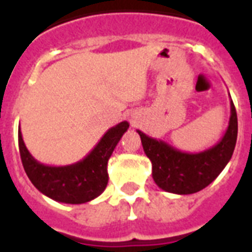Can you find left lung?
I'll list each match as a JSON object with an SVG mask.
<instances>
[{
    "label": "left lung",
    "mask_w": 252,
    "mask_h": 252,
    "mask_svg": "<svg viewBox=\"0 0 252 252\" xmlns=\"http://www.w3.org/2000/svg\"><path fill=\"white\" fill-rule=\"evenodd\" d=\"M137 133L146 157L152 162V175L158 187L176 195H189L209 186L230 161L238 134V119L231 100L230 119L225 134L216 145L199 153L180 152L141 130Z\"/></svg>",
    "instance_id": "obj_1"
}]
</instances>
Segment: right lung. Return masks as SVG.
Here are the masks:
<instances>
[{"label":"right lung","mask_w":252,"mask_h":252,"mask_svg":"<svg viewBox=\"0 0 252 252\" xmlns=\"http://www.w3.org/2000/svg\"><path fill=\"white\" fill-rule=\"evenodd\" d=\"M128 128V122L110 128L84 159L66 166H48L36 161L26 148L19 128V153L26 174L43 195L55 201L65 204L91 201L106 189L108 183L107 163Z\"/></svg>","instance_id":"obj_1"}]
</instances>
